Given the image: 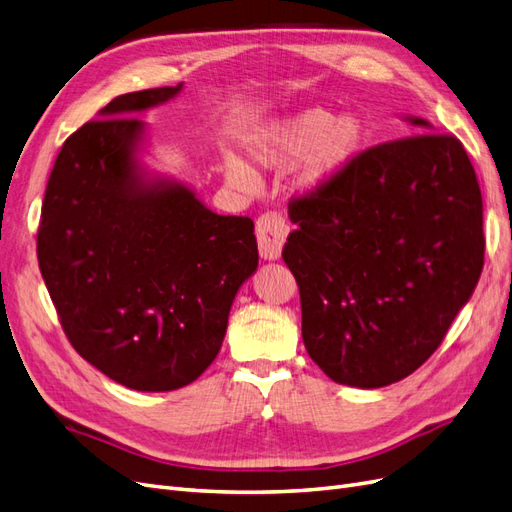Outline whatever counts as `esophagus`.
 Instances as JSON below:
<instances>
[{"label":"esophagus","instance_id":"esophagus-1","mask_svg":"<svg viewBox=\"0 0 512 512\" xmlns=\"http://www.w3.org/2000/svg\"><path fill=\"white\" fill-rule=\"evenodd\" d=\"M288 224L282 218V213L267 211L262 213L256 222V237L260 256L267 260H277L282 256V247L288 237Z\"/></svg>","mask_w":512,"mask_h":512}]
</instances>
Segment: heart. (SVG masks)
Returning <instances> with one entry per match:
<instances>
[{
	"mask_svg": "<svg viewBox=\"0 0 512 512\" xmlns=\"http://www.w3.org/2000/svg\"><path fill=\"white\" fill-rule=\"evenodd\" d=\"M363 126L354 117H335L324 108H309L275 123L250 149L254 164L280 168L302 160L299 185L305 190L320 188L350 164L361 149ZM224 173L239 188H254V175L237 160H226Z\"/></svg>",
	"mask_w": 512,
	"mask_h": 512,
	"instance_id": "obj_1",
	"label": "heart"
}]
</instances>
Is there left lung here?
Here are the masks:
<instances>
[{
  "label": "left lung",
  "mask_w": 512,
  "mask_h": 512,
  "mask_svg": "<svg viewBox=\"0 0 512 512\" xmlns=\"http://www.w3.org/2000/svg\"><path fill=\"white\" fill-rule=\"evenodd\" d=\"M425 134L356 151L290 198L282 258L299 284L303 342L331 380L380 389L438 350L485 262L483 198L461 141Z\"/></svg>",
  "instance_id": "left-lung-1"
}]
</instances>
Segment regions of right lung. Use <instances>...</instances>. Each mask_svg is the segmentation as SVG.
<instances>
[{
	"instance_id": "add662e5",
	"label": "right lung",
	"mask_w": 512,
	"mask_h": 512,
	"mask_svg": "<svg viewBox=\"0 0 512 512\" xmlns=\"http://www.w3.org/2000/svg\"><path fill=\"white\" fill-rule=\"evenodd\" d=\"M177 87L132 91L66 138L42 200L38 265L79 352L134 391H175L213 363L230 305L258 267L254 222L218 215L134 164V111Z\"/></svg>"
}]
</instances>
